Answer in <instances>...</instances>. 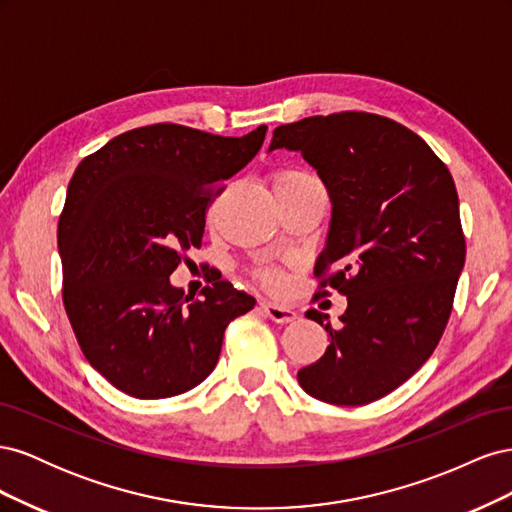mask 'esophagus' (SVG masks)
Returning a JSON list of instances; mask_svg holds the SVG:
<instances>
[{"label": "esophagus", "instance_id": "1", "mask_svg": "<svg viewBox=\"0 0 512 512\" xmlns=\"http://www.w3.org/2000/svg\"><path fill=\"white\" fill-rule=\"evenodd\" d=\"M262 312H265L273 322H282V324H286V322H292V320H297V312H292L290 307H286V305H280V303H271V301H260V305H258Z\"/></svg>", "mask_w": 512, "mask_h": 512}]
</instances>
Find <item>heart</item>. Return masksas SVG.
Masks as SVG:
<instances>
[{
    "mask_svg": "<svg viewBox=\"0 0 512 512\" xmlns=\"http://www.w3.org/2000/svg\"><path fill=\"white\" fill-rule=\"evenodd\" d=\"M314 177H309L307 173H301V170H280V173H275L273 177V188H286V185H294V183H303V181H312ZM256 280L267 286L271 290L282 288L286 282V275L280 267H271V265H260L256 271Z\"/></svg>",
    "mask_w": 512,
    "mask_h": 512,
    "instance_id": "b5f03b06",
    "label": "heart"
}]
</instances>
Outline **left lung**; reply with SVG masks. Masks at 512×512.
Wrapping results in <instances>:
<instances>
[{"instance_id": "8db88e82", "label": "left lung", "mask_w": 512, "mask_h": 512, "mask_svg": "<svg viewBox=\"0 0 512 512\" xmlns=\"http://www.w3.org/2000/svg\"><path fill=\"white\" fill-rule=\"evenodd\" d=\"M312 164L333 203L316 260V297H348L301 389L333 406H365L395 391L436 350L453 312L466 239L446 164L401 123L363 111L314 115L273 130V149Z\"/></svg>"}]
</instances>
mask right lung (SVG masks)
<instances>
[{
    "label": "right lung",
    "mask_w": 512,
    "mask_h": 512,
    "mask_svg": "<svg viewBox=\"0 0 512 512\" xmlns=\"http://www.w3.org/2000/svg\"><path fill=\"white\" fill-rule=\"evenodd\" d=\"M265 134L153 123L76 166L57 228L61 299L85 359L121 393L164 399L194 389L218 363L228 324L254 309V297L226 280H209L194 299L168 275L203 245L211 203Z\"/></svg>",
    "instance_id": "right-lung-1"
}]
</instances>
